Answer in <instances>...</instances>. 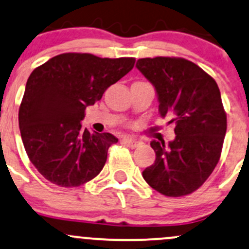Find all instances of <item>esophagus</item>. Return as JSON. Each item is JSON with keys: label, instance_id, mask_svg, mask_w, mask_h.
<instances>
[{"label": "esophagus", "instance_id": "esophagus-1", "mask_svg": "<svg viewBox=\"0 0 249 249\" xmlns=\"http://www.w3.org/2000/svg\"><path fill=\"white\" fill-rule=\"evenodd\" d=\"M122 142L124 144H126V145L131 146V147H136V146H138L139 144H141L138 141H135V139L129 138V137H124V138L122 139Z\"/></svg>", "mask_w": 249, "mask_h": 249}]
</instances>
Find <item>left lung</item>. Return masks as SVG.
Listing matches in <instances>:
<instances>
[{"label":"left lung","mask_w":249,"mask_h":249,"mask_svg":"<svg viewBox=\"0 0 249 249\" xmlns=\"http://www.w3.org/2000/svg\"><path fill=\"white\" fill-rule=\"evenodd\" d=\"M136 67L155 87L162 118L173 117L174 141L150 143L156 152L143 171L147 184L165 196L188 195L201 187L220 160L227 117L216 81L182 58L139 59Z\"/></svg>","instance_id":"8db88e82"}]
</instances>
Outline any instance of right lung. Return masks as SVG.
<instances>
[{
	"mask_svg": "<svg viewBox=\"0 0 249 249\" xmlns=\"http://www.w3.org/2000/svg\"><path fill=\"white\" fill-rule=\"evenodd\" d=\"M133 58L65 53L29 75L18 110L24 149L37 171L60 187H79L105 165L118 138L83 127L85 110L133 68Z\"/></svg>",
	"mask_w": 249,
	"mask_h": 249,
	"instance_id": "obj_1",
	"label": "right lung"
}]
</instances>
